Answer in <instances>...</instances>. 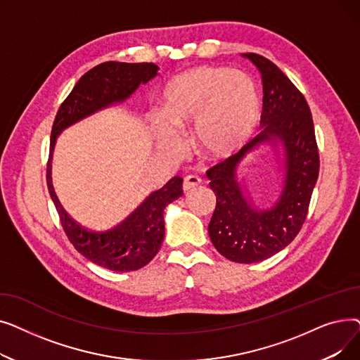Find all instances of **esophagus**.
Here are the masks:
<instances>
[{"label": "esophagus", "mask_w": 360, "mask_h": 360, "mask_svg": "<svg viewBox=\"0 0 360 360\" xmlns=\"http://www.w3.org/2000/svg\"><path fill=\"white\" fill-rule=\"evenodd\" d=\"M200 184H201V179H200L198 176H195V175H188V176L184 178L182 188H184L185 193H188V191L194 190V188H197Z\"/></svg>", "instance_id": "1"}]
</instances>
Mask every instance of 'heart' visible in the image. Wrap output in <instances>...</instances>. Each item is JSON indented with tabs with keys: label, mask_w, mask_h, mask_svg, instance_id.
I'll use <instances>...</instances> for the list:
<instances>
[{
	"label": "heart",
	"mask_w": 360,
	"mask_h": 360,
	"mask_svg": "<svg viewBox=\"0 0 360 360\" xmlns=\"http://www.w3.org/2000/svg\"><path fill=\"white\" fill-rule=\"evenodd\" d=\"M165 118L156 120L160 146L181 148L176 131L195 128L198 148L209 158H226L250 136L259 99L247 75L228 67H197L182 72L163 90Z\"/></svg>",
	"instance_id": "obj_1"
}]
</instances>
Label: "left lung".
<instances>
[{
  "label": "left lung",
  "instance_id": "left-lung-1",
  "mask_svg": "<svg viewBox=\"0 0 360 360\" xmlns=\"http://www.w3.org/2000/svg\"><path fill=\"white\" fill-rule=\"evenodd\" d=\"M261 72L262 131L238 153L207 170L216 194L209 224L214 248L235 262L267 259L286 248L305 223L319 172V155L311 109L304 94L274 63L258 53H243ZM280 139L287 153V178L279 201L258 211L243 195L236 166L245 153L264 141Z\"/></svg>",
  "mask_w": 360,
  "mask_h": 360
}]
</instances>
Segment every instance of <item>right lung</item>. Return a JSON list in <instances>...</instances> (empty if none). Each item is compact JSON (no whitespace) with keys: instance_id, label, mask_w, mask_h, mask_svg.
Here are the masks:
<instances>
[{"instance_id":"obj_1","label":"right lung","mask_w":360,"mask_h":360,"mask_svg":"<svg viewBox=\"0 0 360 360\" xmlns=\"http://www.w3.org/2000/svg\"><path fill=\"white\" fill-rule=\"evenodd\" d=\"M153 63L128 64L108 61L89 70L61 103L52 125L46 166L48 191L58 212L68 240L83 257L112 271H136L159 252L165 238V207L182 197V178L170 179L159 191L150 194L137 209L117 226L91 231L72 220L55 195L51 181V155L55 140L68 125L93 112L129 98L137 87L158 74Z\"/></svg>"}]
</instances>
